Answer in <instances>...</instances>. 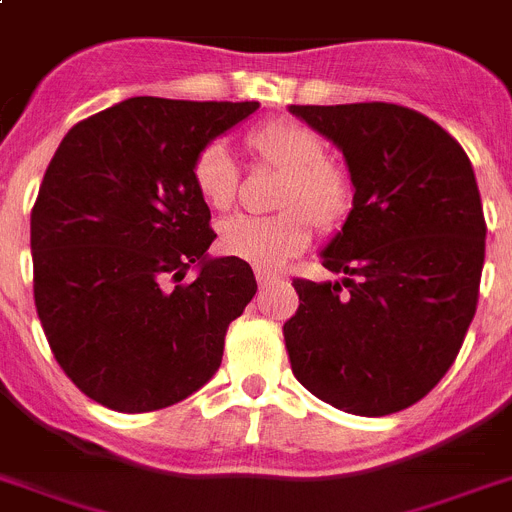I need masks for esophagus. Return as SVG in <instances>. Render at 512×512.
<instances>
[{"label": "esophagus", "instance_id": "1", "mask_svg": "<svg viewBox=\"0 0 512 512\" xmlns=\"http://www.w3.org/2000/svg\"><path fill=\"white\" fill-rule=\"evenodd\" d=\"M255 278H257V283H260V286H270V283L281 281V275L270 273V270H255Z\"/></svg>", "mask_w": 512, "mask_h": 512}]
</instances>
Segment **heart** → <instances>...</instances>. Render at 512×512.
I'll return each instance as SVG.
<instances>
[{"mask_svg": "<svg viewBox=\"0 0 512 512\" xmlns=\"http://www.w3.org/2000/svg\"><path fill=\"white\" fill-rule=\"evenodd\" d=\"M244 149L257 162L281 170L270 216H231L219 226L224 255L260 270L281 268L311 239L314 224L332 229L353 208V180L348 170L327 159L317 131L299 121H270L244 136ZM193 182L203 203L226 211L234 203L237 177L224 144L203 146L193 164Z\"/></svg>", "mask_w": 512, "mask_h": 512, "instance_id": "heart-1", "label": "heart"}]
</instances>
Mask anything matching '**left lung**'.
<instances>
[{"label": "left lung", "mask_w": 512, "mask_h": 512, "mask_svg": "<svg viewBox=\"0 0 512 512\" xmlns=\"http://www.w3.org/2000/svg\"><path fill=\"white\" fill-rule=\"evenodd\" d=\"M291 113L340 146L355 188L322 252L342 281H293L291 371L350 415L407 410L446 376L477 311L487 224L471 162L428 115L394 102Z\"/></svg>", "instance_id": "obj_1"}]
</instances>
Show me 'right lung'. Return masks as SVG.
<instances>
[{
    "instance_id": "right-lung-1",
    "label": "right lung",
    "mask_w": 512,
    "mask_h": 512,
    "mask_svg": "<svg viewBox=\"0 0 512 512\" xmlns=\"http://www.w3.org/2000/svg\"><path fill=\"white\" fill-rule=\"evenodd\" d=\"M257 108L131 97L53 154L30 213L35 309L53 358L102 407L162 410L219 371L257 283L247 262L206 257L216 234L193 164Z\"/></svg>"
}]
</instances>
